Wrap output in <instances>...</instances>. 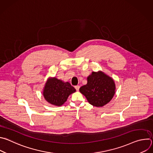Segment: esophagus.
I'll return each mask as SVG.
<instances>
[{
	"instance_id": "obj_1",
	"label": "esophagus",
	"mask_w": 153,
	"mask_h": 153,
	"mask_svg": "<svg viewBox=\"0 0 153 153\" xmlns=\"http://www.w3.org/2000/svg\"><path fill=\"white\" fill-rule=\"evenodd\" d=\"M75 88L77 91H79V88H80V86L79 85H77V86H75Z\"/></svg>"
}]
</instances>
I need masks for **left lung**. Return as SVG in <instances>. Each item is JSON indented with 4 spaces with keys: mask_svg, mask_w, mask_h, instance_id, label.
Instances as JSON below:
<instances>
[{
    "mask_svg": "<svg viewBox=\"0 0 153 153\" xmlns=\"http://www.w3.org/2000/svg\"><path fill=\"white\" fill-rule=\"evenodd\" d=\"M91 105L102 107L110 102L116 93L114 79L102 71H93L87 77V83L79 89Z\"/></svg>",
    "mask_w": 153,
    "mask_h": 153,
    "instance_id": "left-lung-1",
    "label": "left lung"
}]
</instances>
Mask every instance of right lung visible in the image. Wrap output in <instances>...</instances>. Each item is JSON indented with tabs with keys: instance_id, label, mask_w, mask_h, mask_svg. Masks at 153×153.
Segmentation results:
<instances>
[{
	"instance_id": "obj_1",
	"label": "right lung",
	"mask_w": 153,
	"mask_h": 153,
	"mask_svg": "<svg viewBox=\"0 0 153 153\" xmlns=\"http://www.w3.org/2000/svg\"><path fill=\"white\" fill-rule=\"evenodd\" d=\"M76 92V89L68 82H63L56 77H49L45 83L42 94L49 103L60 106L67 100L70 95Z\"/></svg>"
}]
</instances>
